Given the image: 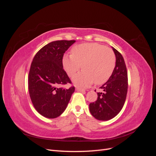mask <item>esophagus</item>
I'll return each mask as SVG.
<instances>
[{"label":"esophagus","instance_id":"obj_1","mask_svg":"<svg viewBox=\"0 0 156 156\" xmlns=\"http://www.w3.org/2000/svg\"><path fill=\"white\" fill-rule=\"evenodd\" d=\"M76 90L78 91H81V92H85V90L83 89V88H79V87H77L76 88Z\"/></svg>","mask_w":156,"mask_h":156}]
</instances>
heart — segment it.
Instances as JSON below:
<instances>
[{"mask_svg": "<svg viewBox=\"0 0 156 156\" xmlns=\"http://www.w3.org/2000/svg\"><path fill=\"white\" fill-rule=\"evenodd\" d=\"M72 54L62 57L63 67L70 77L78 71L82 72L73 77L79 86L87 87L95 82L101 84L111 77L116 66V56L111 49L98 43H84L74 46Z\"/></svg>", "mask_w": 156, "mask_h": 156, "instance_id": "obj_1", "label": "heart"}]
</instances>
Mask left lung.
Masks as SVG:
<instances>
[{
  "label": "left lung",
  "instance_id": "8db88e82",
  "mask_svg": "<svg viewBox=\"0 0 156 156\" xmlns=\"http://www.w3.org/2000/svg\"><path fill=\"white\" fill-rule=\"evenodd\" d=\"M116 66L111 77L100 88L96 101L89 105L92 115L100 120H108L116 116L123 107L127 92V72L123 56L112 48ZM96 91V90H95Z\"/></svg>",
  "mask_w": 156,
  "mask_h": 156
}]
</instances>
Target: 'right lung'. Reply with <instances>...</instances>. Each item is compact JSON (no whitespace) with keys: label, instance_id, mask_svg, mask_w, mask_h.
I'll list each match as a JSON object with an SVG mask.
<instances>
[{"label":"right lung","instance_id":"add662e5","mask_svg":"<svg viewBox=\"0 0 156 156\" xmlns=\"http://www.w3.org/2000/svg\"><path fill=\"white\" fill-rule=\"evenodd\" d=\"M75 40L52 41L40 49L31 63L29 91L33 105L40 114L49 119L59 116L65 111L75 87L63 69L62 57Z\"/></svg>","mask_w":156,"mask_h":156}]
</instances>
